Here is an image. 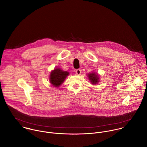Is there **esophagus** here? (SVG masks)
I'll list each match as a JSON object with an SVG mask.
<instances>
[{"mask_svg": "<svg viewBox=\"0 0 147 147\" xmlns=\"http://www.w3.org/2000/svg\"><path fill=\"white\" fill-rule=\"evenodd\" d=\"M76 75H80V74H81V70L79 69H76Z\"/></svg>", "mask_w": 147, "mask_h": 147, "instance_id": "1", "label": "esophagus"}]
</instances>
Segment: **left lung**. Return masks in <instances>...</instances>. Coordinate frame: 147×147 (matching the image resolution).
I'll return each instance as SVG.
<instances>
[{"label":"left lung","mask_w":147,"mask_h":147,"mask_svg":"<svg viewBox=\"0 0 147 147\" xmlns=\"http://www.w3.org/2000/svg\"><path fill=\"white\" fill-rule=\"evenodd\" d=\"M88 78L92 84H96L99 82V75L98 74H96L95 72L88 74Z\"/></svg>","instance_id":"left-lung-1"}]
</instances>
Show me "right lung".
<instances>
[{"label":"right lung","instance_id":"right-lung-1","mask_svg":"<svg viewBox=\"0 0 147 147\" xmlns=\"http://www.w3.org/2000/svg\"><path fill=\"white\" fill-rule=\"evenodd\" d=\"M69 72L64 71L60 68L55 69L51 72L49 76L50 83L55 87H59L65 80Z\"/></svg>","mask_w":147,"mask_h":147}]
</instances>
